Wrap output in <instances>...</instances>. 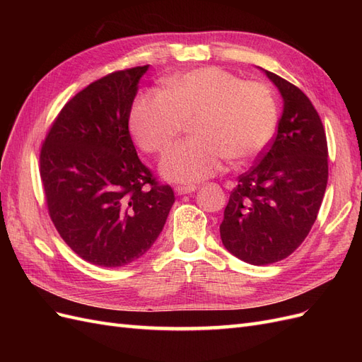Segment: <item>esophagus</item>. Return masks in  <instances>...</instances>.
<instances>
[{
  "mask_svg": "<svg viewBox=\"0 0 362 362\" xmlns=\"http://www.w3.org/2000/svg\"><path fill=\"white\" fill-rule=\"evenodd\" d=\"M196 190V185H178V187H175V193L177 194H189L193 193Z\"/></svg>",
  "mask_w": 362,
  "mask_h": 362,
  "instance_id": "obj_1",
  "label": "esophagus"
}]
</instances>
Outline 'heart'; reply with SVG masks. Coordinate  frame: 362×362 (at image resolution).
Segmentation results:
<instances>
[{
    "label": "heart",
    "mask_w": 362,
    "mask_h": 362,
    "mask_svg": "<svg viewBox=\"0 0 362 362\" xmlns=\"http://www.w3.org/2000/svg\"><path fill=\"white\" fill-rule=\"evenodd\" d=\"M190 120L194 139L170 148L160 163L169 181L199 182L221 172L228 157L238 164L257 158L275 136L278 108L264 84L245 83L221 68H198L170 76L163 93H140L129 131L141 151L160 154Z\"/></svg>",
    "instance_id": "b5f03b06"
}]
</instances>
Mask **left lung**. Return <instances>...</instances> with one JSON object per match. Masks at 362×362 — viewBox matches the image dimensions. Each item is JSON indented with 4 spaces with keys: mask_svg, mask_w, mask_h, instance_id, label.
<instances>
[{
    "mask_svg": "<svg viewBox=\"0 0 362 362\" xmlns=\"http://www.w3.org/2000/svg\"><path fill=\"white\" fill-rule=\"evenodd\" d=\"M261 71L284 101L278 133L255 166L238 177L221 223L223 246L252 266L281 261L302 245L327 184V144L319 113L299 87Z\"/></svg>",
    "mask_w": 362,
    "mask_h": 362,
    "instance_id": "1",
    "label": "left lung"
}]
</instances>
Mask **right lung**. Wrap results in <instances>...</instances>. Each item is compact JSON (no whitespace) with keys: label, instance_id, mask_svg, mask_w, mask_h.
<instances>
[{"label":"right lung","instance_id":"add662e5","mask_svg":"<svg viewBox=\"0 0 362 362\" xmlns=\"http://www.w3.org/2000/svg\"><path fill=\"white\" fill-rule=\"evenodd\" d=\"M137 66L108 74L62 108L40 151L51 221L76 255L101 267L136 261L154 245L175 194L137 157L128 120Z\"/></svg>","mask_w":362,"mask_h":362}]
</instances>
